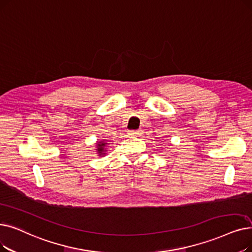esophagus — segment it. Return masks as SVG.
I'll return each mask as SVG.
<instances>
[{"label":"esophagus","mask_w":252,"mask_h":252,"mask_svg":"<svg viewBox=\"0 0 252 252\" xmlns=\"http://www.w3.org/2000/svg\"><path fill=\"white\" fill-rule=\"evenodd\" d=\"M142 135V130L137 129V130H129L128 136H133V137H140Z\"/></svg>","instance_id":"obj_1"}]
</instances>
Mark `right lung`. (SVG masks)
Wrapping results in <instances>:
<instances>
[{"mask_svg": "<svg viewBox=\"0 0 252 252\" xmlns=\"http://www.w3.org/2000/svg\"><path fill=\"white\" fill-rule=\"evenodd\" d=\"M107 145H109L108 141L105 140H101L100 142H97L96 143V153L99 157H103L106 156V151H107Z\"/></svg>", "mask_w": 252, "mask_h": 252, "instance_id": "add662e5", "label": "right lung"}]
</instances>
